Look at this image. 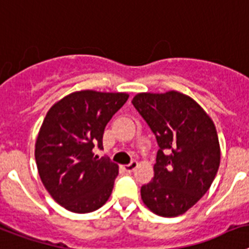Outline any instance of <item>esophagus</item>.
Segmentation results:
<instances>
[{
  "label": "esophagus",
  "instance_id": "34e87169",
  "mask_svg": "<svg viewBox=\"0 0 249 249\" xmlns=\"http://www.w3.org/2000/svg\"><path fill=\"white\" fill-rule=\"evenodd\" d=\"M137 168H138V161H135V160L131 161L130 164H126V165H124L125 172H127V173L134 172V170L137 169Z\"/></svg>",
  "mask_w": 249,
  "mask_h": 249
}]
</instances>
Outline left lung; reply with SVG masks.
<instances>
[{
    "label": "left lung",
    "mask_w": 249,
    "mask_h": 249,
    "mask_svg": "<svg viewBox=\"0 0 249 249\" xmlns=\"http://www.w3.org/2000/svg\"><path fill=\"white\" fill-rule=\"evenodd\" d=\"M133 105L155 134L159 150L154 178L140 189L146 208L178 217L207 193L220 163L215 125L194 99L183 92H139Z\"/></svg>",
    "instance_id": "8db88e82"
}]
</instances>
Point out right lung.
Here are the masks:
<instances>
[{
	"instance_id": "right-lung-1",
	"label": "right lung",
	"mask_w": 249,
	"mask_h": 249,
	"mask_svg": "<svg viewBox=\"0 0 249 249\" xmlns=\"http://www.w3.org/2000/svg\"><path fill=\"white\" fill-rule=\"evenodd\" d=\"M126 92L81 90L50 107L35 144L38 176L56 203L73 213H90L109 199L119 165L95 157L104 129L126 103Z\"/></svg>"
}]
</instances>
